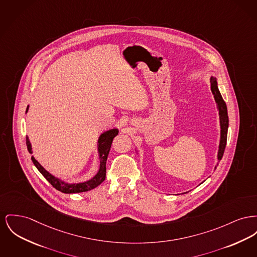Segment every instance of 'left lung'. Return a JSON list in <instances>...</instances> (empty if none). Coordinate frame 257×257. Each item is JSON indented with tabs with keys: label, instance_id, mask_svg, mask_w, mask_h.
<instances>
[{
	"label": "left lung",
	"instance_id": "8db88e82",
	"mask_svg": "<svg viewBox=\"0 0 257 257\" xmlns=\"http://www.w3.org/2000/svg\"><path fill=\"white\" fill-rule=\"evenodd\" d=\"M211 89L214 100L217 104L218 111H219V119H220V128H221V136H220V143H219V150H218V155L217 159L218 161L221 160L223 153L225 151L227 142V131H228V124H229V119H228V113H227V106L224 100L222 99L220 92L218 90L217 87V82L215 77H211Z\"/></svg>",
	"mask_w": 257,
	"mask_h": 257
}]
</instances>
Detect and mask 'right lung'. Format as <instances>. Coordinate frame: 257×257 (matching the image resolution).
<instances>
[{
    "label": "right lung",
    "instance_id": "obj_1",
    "mask_svg": "<svg viewBox=\"0 0 257 257\" xmlns=\"http://www.w3.org/2000/svg\"><path fill=\"white\" fill-rule=\"evenodd\" d=\"M27 109H28V106H27ZM117 134H118L117 129H111L100 136L99 146H98L99 156H100V170H99L98 174L92 180L86 181V182L74 183V184L65 183L64 181H61L59 179L50 175L33 156H32V161H33L34 165L37 167V169L41 172V174L46 178V181H48L55 189L59 190L61 192H63V193H79V192L89 191L91 189L97 187L99 184H101L106 179V163L107 155H108V152H109L110 147H111L112 140L114 137L117 136ZM26 145H27L28 151L32 153V148H31L30 141H29L28 137H26Z\"/></svg>",
    "mask_w": 257,
    "mask_h": 257
}]
</instances>
